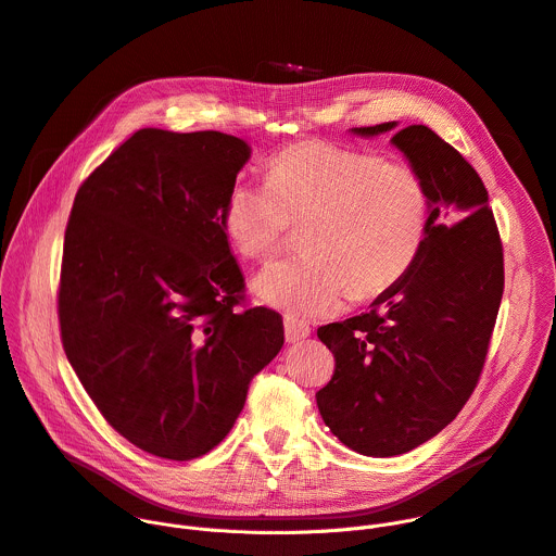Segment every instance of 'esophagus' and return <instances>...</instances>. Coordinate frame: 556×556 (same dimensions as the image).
<instances>
[{"mask_svg":"<svg viewBox=\"0 0 556 556\" xmlns=\"http://www.w3.org/2000/svg\"><path fill=\"white\" fill-rule=\"evenodd\" d=\"M309 336H312V329H309L307 323L295 320V318H291V316L285 318V340H287L289 345L303 343V340L309 338Z\"/></svg>","mask_w":556,"mask_h":556,"instance_id":"1","label":"esophagus"}]
</instances>
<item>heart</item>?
I'll use <instances>...</instances> for the list:
<instances>
[{"mask_svg": "<svg viewBox=\"0 0 556 556\" xmlns=\"http://www.w3.org/2000/svg\"><path fill=\"white\" fill-rule=\"evenodd\" d=\"M432 220V193L418 170L378 153L305 140L278 151L267 182L238 180L227 193L223 227L233 249L269 261L303 227L298 261L253 280L263 303L293 316H331L376 301L416 265Z\"/></svg>", "mask_w": 556, "mask_h": 556, "instance_id": "b5f03b06", "label": "heart"}]
</instances>
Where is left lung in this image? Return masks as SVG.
<instances>
[{
	"instance_id": "1",
	"label": "left lung",
	"mask_w": 556,
	"mask_h": 556,
	"mask_svg": "<svg viewBox=\"0 0 556 556\" xmlns=\"http://www.w3.org/2000/svg\"><path fill=\"white\" fill-rule=\"evenodd\" d=\"M396 122L352 129L392 131ZM432 193L425 247L405 280L367 314L318 338L336 361L316 403L331 434L365 456L437 437L472 396L503 295V244L477 170L425 124L392 138Z\"/></svg>"
}]
</instances>
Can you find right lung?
<instances>
[{
	"mask_svg": "<svg viewBox=\"0 0 556 556\" xmlns=\"http://www.w3.org/2000/svg\"><path fill=\"white\" fill-rule=\"evenodd\" d=\"M249 155L220 131L140 129L71 208L58 293L66 358L113 430L160 458L216 447L285 343L280 314L236 309L244 278L223 208Z\"/></svg>",
	"mask_w": 556,
	"mask_h": 556,
	"instance_id": "add662e5",
	"label": "right lung"
}]
</instances>
